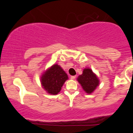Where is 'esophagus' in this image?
Instances as JSON below:
<instances>
[{
  "label": "esophagus",
  "mask_w": 133,
  "mask_h": 133,
  "mask_svg": "<svg viewBox=\"0 0 133 133\" xmlns=\"http://www.w3.org/2000/svg\"><path fill=\"white\" fill-rule=\"evenodd\" d=\"M76 76H71V79H72V80H74V79H75Z\"/></svg>",
  "instance_id": "obj_1"
}]
</instances>
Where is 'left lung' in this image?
I'll return each instance as SVG.
<instances>
[{
  "instance_id": "8db88e82",
  "label": "left lung",
  "mask_w": 133,
  "mask_h": 133,
  "mask_svg": "<svg viewBox=\"0 0 133 133\" xmlns=\"http://www.w3.org/2000/svg\"><path fill=\"white\" fill-rule=\"evenodd\" d=\"M77 81L88 94H92L99 85L98 77L90 68L84 69L82 74L78 76Z\"/></svg>"
}]
</instances>
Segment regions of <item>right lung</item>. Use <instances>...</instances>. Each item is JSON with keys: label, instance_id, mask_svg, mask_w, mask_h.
I'll return each mask as SVG.
<instances>
[{"label": "right lung", "instance_id": "right-lung-1", "mask_svg": "<svg viewBox=\"0 0 133 133\" xmlns=\"http://www.w3.org/2000/svg\"><path fill=\"white\" fill-rule=\"evenodd\" d=\"M68 79V74L63 69L55 64L44 72L41 77V82L42 88L47 93L56 95Z\"/></svg>", "mask_w": 133, "mask_h": 133}]
</instances>
